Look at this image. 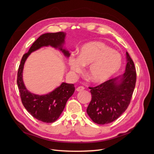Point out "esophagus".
Wrapping results in <instances>:
<instances>
[{"label": "esophagus", "instance_id": "34e87169", "mask_svg": "<svg viewBox=\"0 0 154 154\" xmlns=\"http://www.w3.org/2000/svg\"><path fill=\"white\" fill-rule=\"evenodd\" d=\"M84 89H85L84 87H83V86H80V87H77V88H76V91H78V92H80V91H82L83 90H84Z\"/></svg>", "mask_w": 154, "mask_h": 154}]
</instances>
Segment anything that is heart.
<instances>
[{
	"label": "heart",
	"mask_w": 154,
	"mask_h": 154,
	"mask_svg": "<svg viewBox=\"0 0 154 154\" xmlns=\"http://www.w3.org/2000/svg\"><path fill=\"white\" fill-rule=\"evenodd\" d=\"M69 63L73 72H83L88 66V74L96 83L103 82L117 72L122 64V57L118 51L110 49L101 42H92L83 45L79 56L72 54Z\"/></svg>",
	"instance_id": "1"
}]
</instances>
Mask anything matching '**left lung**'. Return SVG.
<instances>
[{"instance_id":"1","label":"left lung","mask_w":154,"mask_h":154,"mask_svg":"<svg viewBox=\"0 0 154 154\" xmlns=\"http://www.w3.org/2000/svg\"><path fill=\"white\" fill-rule=\"evenodd\" d=\"M126 54L127 63L121 78L110 79L99 85L89 87L92 100L87 112L97 124L105 125L114 122L122 116L130 104L136 86V71L133 60L127 52Z\"/></svg>"}]
</instances>
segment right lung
<instances>
[{
    "label": "right lung",
    "instance_id": "add662e5",
    "mask_svg": "<svg viewBox=\"0 0 154 154\" xmlns=\"http://www.w3.org/2000/svg\"><path fill=\"white\" fill-rule=\"evenodd\" d=\"M63 32H48L42 35L32 44L29 51L22 58L17 73V85L19 89L22 103L27 112L35 118L44 123H53L62 114L69 98L75 90L74 84L62 83L61 85L49 94L36 95L27 90L22 79V72L27 58L33 51L44 46L51 45L58 48L67 57L69 51L63 49L65 36Z\"/></svg>",
    "mask_w": 154,
    "mask_h": 154
}]
</instances>
